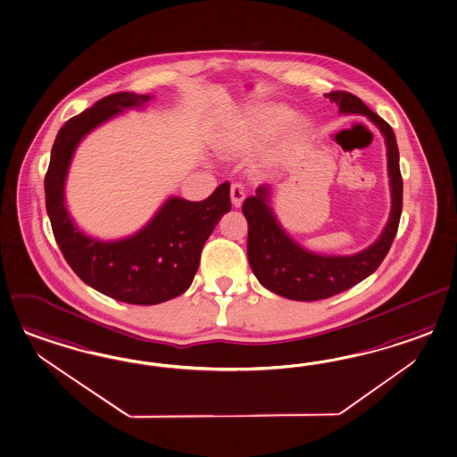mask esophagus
Listing matches in <instances>:
<instances>
[{"label": "esophagus", "instance_id": "1", "mask_svg": "<svg viewBox=\"0 0 457 457\" xmlns=\"http://www.w3.org/2000/svg\"><path fill=\"white\" fill-rule=\"evenodd\" d=\"M229 195H231V204H233L235 208H241V204H243V201H245V197H246L245 187H243L241 184H233V186H231V191H229Z\"/></svg>", "mask_w": 457, "mask_h": 457}]
</instances>
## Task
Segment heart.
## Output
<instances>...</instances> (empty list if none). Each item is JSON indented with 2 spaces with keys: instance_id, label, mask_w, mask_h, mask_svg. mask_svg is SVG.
Here are the masks:
<instances>
[{
  "instance_id": "obj_1",
  "label": "heart",
  "mask_w": 457,
  "mask_h": 457,
  "mask_svg": "<svg viewBox=\"0 0 457 457\" xmlns=\"http://www.w3.org/2000/svg\"><path fill=\"white\" fill-rule=\"evenodd\" d=\"M291 111L283 104H262L237 112L218 136V147L228 155L248 154L275 137L281 127L290 120ZM288 123V132L300 136L308 129V119L303 115H293Z\"/></svg>"
}]
</instances>
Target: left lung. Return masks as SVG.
<instances>
[{
  "label": "left lung",
  "instance_id": "8db88e82",
  "mask_svg": "<svg viewBox=\"0 0 457 457\" xmlns=\"http://www.w3.org/2000/svg\"><path fill=\"white\" fill-rule=\"evenodd\" d=\"M327 97L338 105L340 113L367 117L384 136L390 214L382 233L370 246L353 254H320L304 248L288 235L271 208V186H260L256 194L243 203V214L248 221L249 266L266 290L296 302L330 298L370 277L384 262L397 235L402 214L399 147L392 127L348 92H332Z\"/></svg>",
  "mask_w": 457,
  "mask_h": 457
}]
</instances>
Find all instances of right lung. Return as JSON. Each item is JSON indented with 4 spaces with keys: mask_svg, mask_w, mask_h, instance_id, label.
<instances>
[{
    "mask_svg": "<svg viewBox=\"0 0 457 457\" xmlns=\"http://www.w3.org/2000/svg\"><path fill=\"white\" fill-rule=\"evenodd\" d=\"M153 100L149 94L119 92L70 119L56 134L45 176L46 212L70 268L94 290L130 304L162 303L187 290L204 243L231 211L229 184L222 182L199 203L169 195L149 221L124 237L100 239L73 221L65 184L77 147L100 125L127 111H144Z\"/></svg>",
    "mask_w": 457,
    "mask_h": 457,
    "instance_id": "add662e5",
    "label": "right lung"
}]
</instances>
